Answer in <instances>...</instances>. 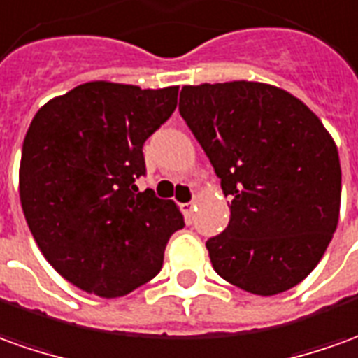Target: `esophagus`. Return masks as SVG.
<instances>
[{"label": "esophagus", "instance_id": "1", "mask_svg": "<svg viewBox=\"0 0 358 358\" xmlns=\"http://www.w3.org/2000/svg\"><path fill=\"white\" fill-rule=\"evenodd\" d=\"M194 208H196V204H194V203H185V204H181V210H183L185 218H191V216H193Z\"/></svg>", "mask_w": 358, "mask_h": 358}]
</instances>
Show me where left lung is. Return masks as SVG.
<instances>
[{"label": "left lung", "mask_w": 358, "mask_h": 358, "mask_svg": "<svg viewBox=\"0 0 358 358\" xmlns=\"http://www.w3.org/2000/svg\"><path fill=\"white\" fill-rule=\"evenodd\" d=\"M179 113L230 196V224L206 241L224 280L259 296L296 287L339 222L341 164L331 134L271 83L185 85Z\"/></svg>", "instance_id": "obj_1"}]
</instances>
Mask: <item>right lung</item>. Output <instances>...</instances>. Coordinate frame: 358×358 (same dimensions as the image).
Instances as JSON below:
<instances>
[{
  "instance_id": "add662e5",
  "label": "right lung",
  "mask_w": 358,
  "mask_h": 358,
  "mask_svg": "<svg viewBox=\"0 0 358 358\" xmlns=\"http://www.w3.org/2000/svg\"><path fill=\"white\" fill-rule=\"evenodd\" d=\"M179 87L87 81L38 108L23 142L19 196L44 259L73 287L120 298L159 273L173 201L138 193L142 146L177 107Z\"/></svg>"
}]
</instances>
